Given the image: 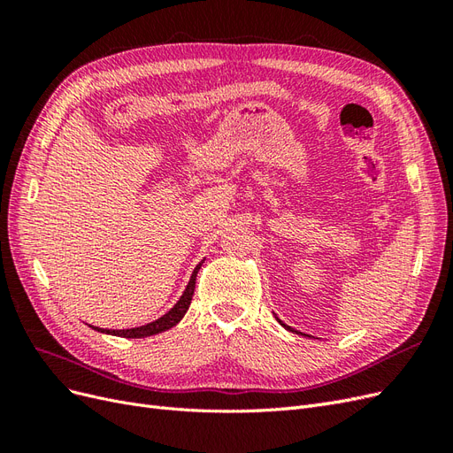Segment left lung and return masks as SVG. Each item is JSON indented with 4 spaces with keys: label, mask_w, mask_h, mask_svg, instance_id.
I'll return each instance as SVG.
<instances>
[{
    "label": "left lung",
    "mask_w": 453,
    "mask_h": 453,
    "mask_svg": "<svg viewBox=\"0 0 453 453\" xmlns=\"http://www.w3.org/2000/svg\"><path fill=\"white\" fill-rule=\"evenodd\" d=\"M276 321H278V323H280V325H281L283 328H287V331H291V333H296V334H303V336H308V334H304V333H298V331H295V328H293V326H289V325H285V323H283V321H281V319L278 318V315H276Z\"/></svg>",
    "instance_id": "1"
}]
</instances>
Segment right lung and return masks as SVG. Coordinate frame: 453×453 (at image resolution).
Masks as SVG:
<instances>
[{"label":"right lung","mask_w":453,"mask_h":453,"mask_svg":"<svg viewBox=\"0 0 453 453\" xmlns=\"http://www.w3.org/2000/svg\"><path fill=\"white\" fill-rule=\"evenodd\" d=\"M203 260H205V258H203ZM203 260H202V263H198L196 268L193 270V276H190V280H188V283H187V287H185V291H183L181 298L177 300L175 306H173L170 311L164 313L162 318H158V319H155V321H150V323H147V325H142V326L119 328V331H115V328L111 331V328H102V326H94V325H90V326L94 328V331H98V333L111 334V336H120V338H145V336H153V334L168 331V328H172V326H175L177 323H180V321L183 319V315L187 313V310H188V306H190V300H193V295H195V285H196L198 270L202 268Z\"/></svg>","instance_id":"add662e5"}]
</instances>
